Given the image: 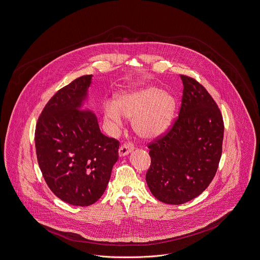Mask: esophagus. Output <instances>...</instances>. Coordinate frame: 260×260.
<instances>
[{
  "label": "esophagus",
  "mask_w": 260,
  "mask_h": 260,
  "mask_svg": "<svg viewBox=\"0 0 260 260\" xmlns=\"http://www.w3.org/2000/svg\"><path fill=\"white\" fill-rule=\"evenodd\" d=\"M134 148H135V145L132 143H125L119 147L118 154H119V156H124V155L128 154Z\"/></svg>",
  "instance_id": "1"
}]
</instances>
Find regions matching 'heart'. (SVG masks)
Listing matches in <instances>:
<instances>
[{"label": "heart", "instance_id": "1", "mask_svg": "<svg viewBox=\"0 0 260 260\" xmlns=\"http://www.w3.org/2000/svg\"><path fill=\"white\" fill-rule=\"evenodd\" d=\"M175 100L169 92L157 87L118 95L115 104H106L104 115L114 125L122 123V116L133 118L136 133L144 139H153L162 134L170 125L175 112Z\"/></svg>", "mask_w": 260, "mask_h": 260}]
</instances>
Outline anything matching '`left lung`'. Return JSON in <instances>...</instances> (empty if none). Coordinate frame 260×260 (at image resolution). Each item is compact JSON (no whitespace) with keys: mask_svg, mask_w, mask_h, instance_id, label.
<instances>
[{"mask_svg":"<svg viewBox=\"0 0 260 260\" xmlns=\"http://www.w3.org/2000/svg\"><path fill=\"white\" fill-rule=\"evenodd\" d=\"M183 91L178 117L162 137L148 144L145 175L159 202L181 204L199 197L213 179L222 152L223 119L208 91L180 75Z\"/></svg>","mask_w":260,"mask_h":260,"instance_id":"1","label":"left lung"}]
</instances>
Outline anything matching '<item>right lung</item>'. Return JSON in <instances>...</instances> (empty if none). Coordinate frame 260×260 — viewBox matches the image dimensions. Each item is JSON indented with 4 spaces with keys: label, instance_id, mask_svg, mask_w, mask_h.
<instances>
[{
    "label": "right lung",
    "instance_id": "obj_1",
    "mask_svg": "<svg viewBox=\"0 0 260 260\" xmlns=\"http://www.w3.org/2000/svg\"><path fill=\"white\" fill-rule=\"evenodd\" d=\"M91 75L60 88L39 116L35 144L46 183L62 202L87 206L104 194L118 158L119 143L101 133L84 106Z\"/></svg>",
    "mask_w": 260,
    "mask_h": 260
}]
</instances>
